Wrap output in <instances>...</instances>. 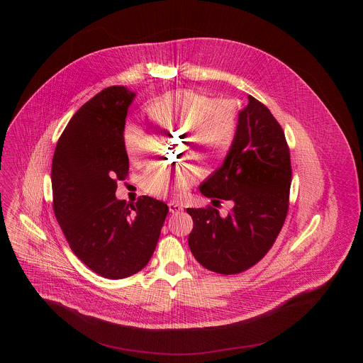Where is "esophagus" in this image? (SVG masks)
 Returning a JSON list of instances; mask_svg holds the SVG:
<instances>
[{"label": "esophagus", "mask_w": 363, "mask_h": 363, "mask_svg": "<svg viewBox=\"0 0 363 363\" xmlns=\"http://www.w3.org/2000/svg\"><path fill=\"white\" fill-rule=\"evenodd\" d=\"M169 211H170L172 213L180 212V211H183V206L179 204V203H169Z\"/></svg>", "instance_id": "obj_1"}]
</instances>
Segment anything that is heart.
Here are the masks:
<instances>
[{
  "label": "heart",
  "instance_id": "b5f03b06",
  "mask_svg": "<svg viewBox=\"0 0 363 363\" xmlns=\"http://www.w3.org/2000/svg\"><path fill=\"white\" fill-rule=\"evenodd\" d=\"M151 116L173 128H184L190 141L189 154L197 160L213 167L222 163L228 155L235 131L238 116L233 104L212 101L206 95L193 91H179L155 101L150 107ZM125 150L131 163L140 164L144 160L141 147V130L130 125L125 133ZM193 182V172L186 167L172 170L156 167L144 176L143 187L148 194L166 196L172 187L187 189Z\"/></svg>",
  "mask_w": 363,
  "mask_h": 363
}]
</instances>
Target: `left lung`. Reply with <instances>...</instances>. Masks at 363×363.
<instances>
[{"instance_id":"obj_1","label":"left lung","mask_w":363,"mask_h":363,"mask_svg":"<svg viewBox=\"0 0 363 363\" xmlns=\"http://www.w3.org/2000/svg\"><path fill=\"white\" fill-rule=\"evenodd\" d=\"M291 179L289 148L281 125L264 104L249 96L239 111L228 155L200 184L203 196L230 201L232 211L220 216L215 208H187L194 223L189 246L196 259L225 275L259 262L285 222Z\"/></svg>"}]
</instances>
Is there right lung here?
Wrapping results in <instances>:
<instances>
[{
	"label": "right lung",
	"mask_w": 363,
	"mask_h": 363,
	"mask_svg": "<svg viewBox=\"0 0 363 363\" xmlns=\"http://www.w3.org/2000/svg\"><path fill=\"white\" fill-rule=\"evenodd\" d=\"M134 98L125 86L99 92L72 116L52 156L57 222L74 255L108 279L127 278L148 264L169 212L148 196L135 206L116 197L117 180L128 173L124 127Z\"/></svg>",
	"instance_id": "1"
}]
</instances>
